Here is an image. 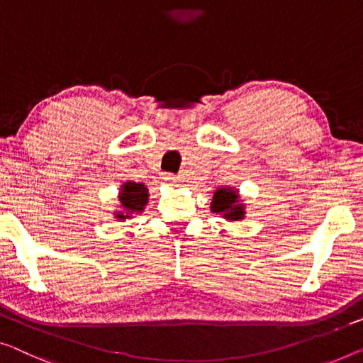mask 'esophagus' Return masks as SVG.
I'll list each match as a JSON object with an SVG mask.
<instances>
[{
  "label": "esophagus",
  "mask_w": 363,
  "mask_h": 363,
  "mask_svg": "<svg viewBox=\"0 0 363 363\" xmlns=\"http://www.w3.org/2000/svg\"><path fill=\"white\" fill-rule=\"evenodd\" d=\"M164 181H166V182H169V184H176V182H179V179H177V177H176L174 174H166V176H164Z\"/></svg>",
  "instance_id": "esophagus-1"
}]
</instances>
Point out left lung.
Instances as JSON below:
<instances>
[{"mask_svg": "<svg viewBox=\"0 0 363 363\" xmlns=\"http://www.w3.org/2000/svg\"><path fill=\"white\" fill-rule=\"evenodd\" d=\"M210 212L228 221H241L246 216V203L236 187L221 186L213 191Z\"/></svg>", "mask_w": 363, "mask_h": 363, "instance_id": "1", "label": "left lung"}]
</instances>
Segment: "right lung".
Instances as JSON below:
<instances>
[{"label":"right lung","mask_w":363,"mask_h":363,"mask_svg":"<svg viewBox=\"0 0 363 363\" xmlns=\"http://www.w3.org/2000/svg\"><path fill=\"white\" fill-rule=\"evenodd\" d=\"M150 199L148 187L143 182L127 181L118 189V205L113 210V218L116 220H130L135 215L143 213Z\"/></svg>","instance_id":"right-lung-1"}]
</instances>
